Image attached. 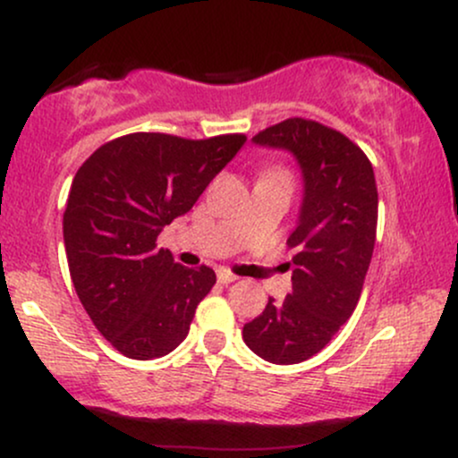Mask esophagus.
Segmentation results:
<instances>
[{"label":"esophagus","instance_id":"obj_1","mask_svg":"<svg viewBox=\"0 0 458 458\" xmlns=\"http://www.w3.org/2000/svg\"><path fill=\"white\" fill-rule=\"evenodd\" d=\"M217 280H219V284H233V282L239 280V277H236L234 273H230L228 269H219L217 271Z\"/></svg>","mask_w":458,"mask_h":458}]
</instances>
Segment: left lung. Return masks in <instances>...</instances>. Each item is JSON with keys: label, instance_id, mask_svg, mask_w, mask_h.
I'll return each instance as SVG.
<instances>
[{"label": "left lung", "instance_id": "8db88e82", "mask_svg": "<svg viewBox=\"0 0 458 458\" xmlns=\"http://www.w3.org/2000/svg\"><path fill=\"white\" fill-rule=\"evenodd\" d=\"M256 144L297 157L306 182L299 225L288 236L293 291L245 323V344L271 364H299L329 344L360 301L377 239L379 196L366 152L317 120L288 118Z\"/></svg>", "mask_w": 458, "mask_h": 458}]
</instances>
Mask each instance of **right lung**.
<instances>
[{"mask_svg":"<svg viewBox=\"0 0 458 458\" xmlns=\"http://www.w3.org/2000/svg\"><path fill=\"white\" fill-rule=\"evenodd\" d=\"M243 133L187 140L129 133L83 161L68 193V269L94 327L131 360H155L187 338L215 271L187 269L157 247L239 152Z\"/></svg>","mask_w":458,"mask_h":458,"instance_id":"right-lung-1","label":"right lung"}]
</instances>
